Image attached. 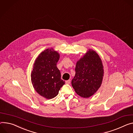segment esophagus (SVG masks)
<instances>
[{"label": "esophagus", "mask_w": 133, "mask_h": 133, "mask_svg": "<svg viewBox=\"0 0 133 133\" xmlns=\"http://www.w3.org/2000/svg\"><path fill=\"white\" fill-rule=\"evenodd\" d=\"M66 84H70V79H68V80H67V81H66Z\"/></svg>", "instance_id": "obj_1"}]
</instances>
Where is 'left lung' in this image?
<instances>
[{
    "mask_svg": "<svg viewBox=\"0 0 133 133\" xmlns=\"http://www.w3.org/2000/svg\"><path fill=\"white\" fill-rule=\"evenodd\" d=\"M75 71L72 87L81 97H90L101 87L104 75L103 66L99 55L89 49L77 62Z\"/></svg>",
    "mask_w": 133,
    "mask_h": 133,
    "instance_id": "1",
    "label": "left lung"
}]
</instances>
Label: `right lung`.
Masks as SVG:
<instances>
[{"label": "right lung", "mask_w": 133, "mask_h": 133, "mask_svg": "<svg viewBox=\"0 0 133 133\" xmlns=\"http://www.w3.org/2000/svg\"><path fill=\"white\" fill-rule=\"evenodd\" d=\"M60 55L53 48L42 51L35 59L31 72V82L34 90L46 99L56 96L65 82L57 67Z\"/></svg>", "instance_id": "obj_1"}]
</instances>
